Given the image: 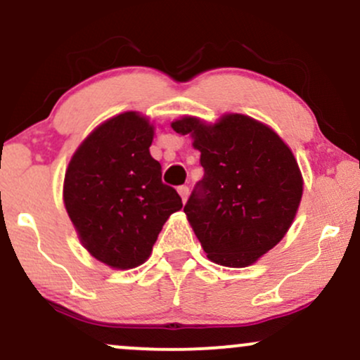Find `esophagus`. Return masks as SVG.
<instances>
[{
	"mask_svg": "<svg viewBox=\"0 0 360 360\" xmlns=\"http://www.w3.org/2000/svg\"><path fill=\"white\" fill-rule=\"evenodd\" d=\"M179 193H180V197H181V200H187V197H188V187L187 185H180L179 187Z\"/></svg>",
	"mask_w": 360,
	"mask_h": 360,
	"instance_id": "34e87169",
	"label": "esophagus"
}]
</instances>
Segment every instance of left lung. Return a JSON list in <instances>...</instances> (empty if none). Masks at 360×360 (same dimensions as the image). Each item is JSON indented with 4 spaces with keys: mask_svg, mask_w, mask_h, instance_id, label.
<instances>
[{
    "mask_svg": "<svg viewBox=\"0 0 360 360\" xmlns=\"http://www.w3.org/2000/svg\"><path fill=\"white\" fill-rule=\"evenodd\" d=\"M173 131L193 137L204 176L184 212L216 264L246 267L288 233L302 195L292 151L272 129L229 114L214 126L184 117Z\"/></svg>",
    "mask_w": 360,
    "mask_h": 360,
    "instance_id": "1",
    "label": "left lung"
}]
</instances>
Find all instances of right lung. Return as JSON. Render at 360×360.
Returning <instances> with one entry per match:
<instances>
[{
    "label": "right lung",
    "mask_w": 360,
    "mask_h": 360,
    "mask_svg": "<svg viewBox=\"0 0 360 360\" xmlns=\"http://www.w3.org/2000/svg\"><path fill=\"white\" fill-rule=\"evenodd\" d=\"M153 126L126 112L96 127L64 176V204L84 248L114 269H134L151 253L179 192L161 181L149 155Z\"/></svg>",
    "instance_id": "add662e5"
}]
</instances>
